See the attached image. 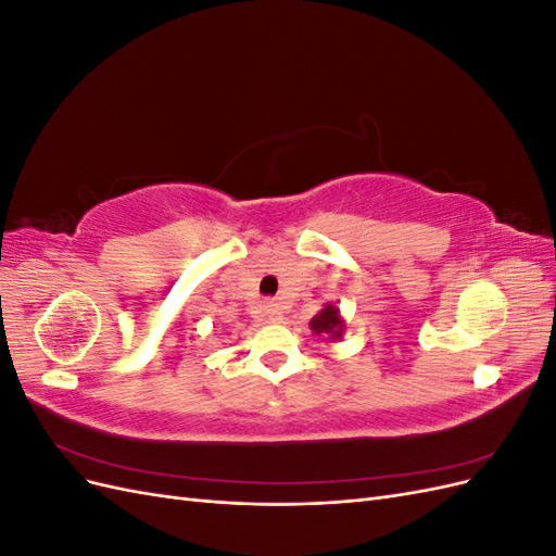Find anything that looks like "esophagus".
<instances>
[{
    "label": "esophagus",
    "instance_id": "obj_1",
    "mask_svg": "<svg viewBox=\"0 0 556 556\" xmlns=\"http://www.w3.org/2000/svg\"><path fill=\"white\" fill-rule=\"evenodd\" d=\"M262 311H264V317L268 319V323H278L280 319V306L274 304V301H266Z\"/></svg>",
    "mask_w": 556,
    "mask_h": 556
}]
</instances>
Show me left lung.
<instances>
[{
  "label": "left lung",
  "mask_w": 556,
  "mask_h": 556,
  "mask_svg": "<svg viewBox=\"0 0 556 556\" xmlns=\"http://www.w3.org/2000/svg\"><path fill=\"white\" fill-rule=\"evenodd\" d=\"M311 329H313L315 333L329 336V339H341L343 329H345V323H343V317H341L339 308L327 304L323 311H319V313L311 319Z\"/></svg>",
  "instance_id": "1"
}]
</instances>
